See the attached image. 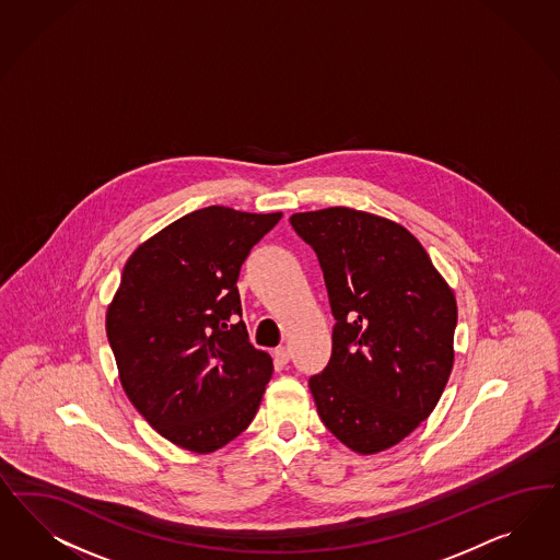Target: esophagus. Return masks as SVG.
Instances as JSON below:
<instances>
[{
    "label": "esophagus",
    "instance_id": "34e87169",
    "mask_svg": "<svg viewBox=\"0 0 560 560\" xmlns=\"http://www.w3.org/2000/svg\"><path fill=\"white\" fill-rule=\"evenodd\" d=\"M290 357H292V352H290L289 346H280V348H276V352H273V359L278 364H289Z\"/></svg>",
    "mask_w": 560,
    "mask_h": 560
}]
</instances>
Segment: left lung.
<instances>
[{
	"instance_id": "1",
	"label": "left lung",
	"mask_w": 560,
	"mask_h": 560,
	"mask_svg": "<svg viewBox=\"0 0 560 560\" xmlns=\"http://www.w3.org/2000/svg\"><path fill=\"white\" fill-rule=\"evenodd\" d=\"M317 255L331 357L308 380L327 431L352 452L394 447L433 412L453 366V290L412 233L352 208L292 214Z\"/></svg>"
}]
</instances>
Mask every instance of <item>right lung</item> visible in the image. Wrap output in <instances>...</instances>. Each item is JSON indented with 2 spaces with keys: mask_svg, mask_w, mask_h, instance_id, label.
Here are the masks:
<instances>
[{
  "mask_svg": "<svg viewBox=\"0 0 560 560\" xmlns=\"http://www.w3.org/2000/svg\"><path fill=\"white\" fill-rule=\"evenodd\" d=\"M282 212L201 208L127 259L107 338L129 401L171 443L212 453L252 424L271 377L253 348L236 280Z\"/></svg>",
  "mask_w": 560,
  "mask_h": 560,
  "instance_id": "add662e5",
  "label": "right lung"
}]
</instances>
